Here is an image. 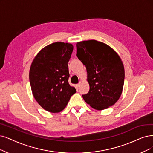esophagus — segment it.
<instances>
[{
	"mask_svg": "<svg viewBox=\"0 0 153 153\" xmlns=\"http://www.w3.org/2000/svg\"><path fill=\"white\" fill-rule=\"evenodd\" d=\"M80 85H81V82H79L77 84H76V86L77 87H79Z\"/></svg>",
	"mask_w": 153,
	"mask_h": 153,
	"instance_id": "esophagus-1",
	"label": "esophagus"
}]
</instances>
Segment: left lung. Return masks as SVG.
<instances>
[{"label":"left lung","mask_w":153,"mask_h":153,"mask_svg":"<svg viewBox=\"0 0 153 153\" xmlns=\"http://www.w3.org/2000/svg\"><path fill=\"white\" fill-rule=\"evenodd\" d=\"M77 56L86 66L89 91L82 98L93 108L113 106L122 93L125 71L120 56L108 45L94 39L77 42Z\"/></svg>","instance_id":"left-lung-1"}]
</instances>
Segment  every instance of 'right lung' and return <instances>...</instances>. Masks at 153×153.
Returning a JSON list of instances; mask_svg holds the SVG:
<instances>
[{"label": "right lung", "instance_id": "1", "mask_svg": "<svg viewBox=\"0 0 153 153\" xmlns=\"http://www.w3.org/2000/svg\"><path fill=\"white\" fill-rule=\"evenodd\" d=\"M73 48L69 43H53L39 51L31 63L29 77L32 93L38 103L49 112L63 110L76 92L68 82V62Z\"/></svg>", "mask_w": 153, "mask_h": 153}]
</instances>
